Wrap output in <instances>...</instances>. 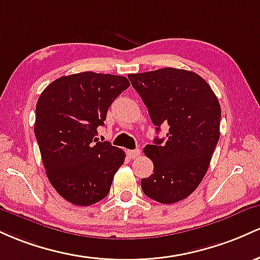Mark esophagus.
Segmentation results:
<instances>
[{"label":"esophagus","mask_w":260,"mask_h":260,"mask_svg":"<svg viewBox=\"0 0 260 260\" xmlns=\"http://www.w3.org/2000/svg\"><path fill=\"white\" fill-rule=\"evenodd\" d=\"M140 153H141V151H140L139 148H136V150H127L126 151V154L130 157V158H136V157L140 156Z\"/></svg>","instance_id":"1"}]
</instances>
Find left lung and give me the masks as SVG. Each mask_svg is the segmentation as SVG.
Listing matches in <instances>:
<instances>
[{"instance_id":"obj_1","label":"left lung","mask_w":260,"mask_h":260,"mask_svg":"<svg viewBox=\"0 0 260 260\" xmlns=\"http://www.w3.org/2000/svg\"><path fill=\"white\" fill-rule=\"evenodd\" d=\"M127 77L156 130L169 127L166 140L154 139L144 148L153 174L142 178V190L161 204L185 199L205 177L220 139L216 95L203 77L186 70L166 67Z\"/></svg>"}]
</instances>
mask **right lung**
<instances>
[{"mask_svg":"<svg viewBox=\"0 0 260 260\" xmlns=\"http://www.w3.org/2000/svg\"><path fill=\"white\" fill-rule=\"evenodd\" d=\"M129 86L122 76L81 72L55 80L38 99L34 133L46 176L74 205L104 199L125 161L121 148L95 136L109 107Z\"/></svg>","mask_w":260,"mask_h":260,"instance_id":"right-lung-1","label":"right lung"}]
</instances>
